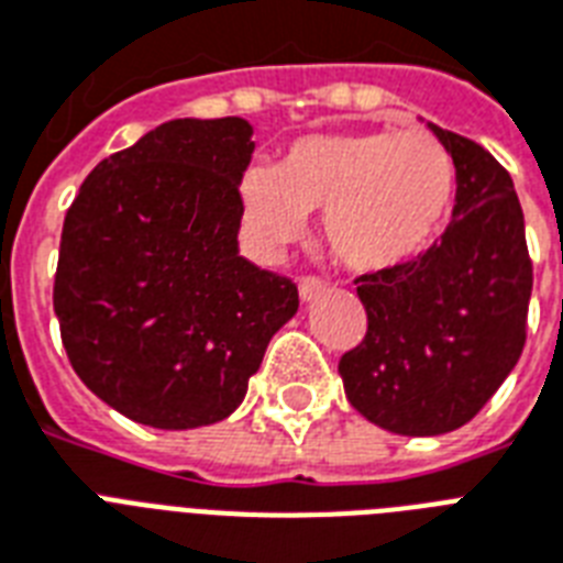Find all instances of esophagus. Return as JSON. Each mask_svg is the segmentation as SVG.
<instances>
[{
    "mask_svg": "<svg viewBox=\"0 0 563 563\" xmlns=\"http://www.w3.org/2000/svg\"><path fill=\"white\" fill-rule=\"evenodd\" d=\"M298 291H300V300H312L318 298L321 291H327V283L321 280V277H316V274H307V277H300Z\"/></svg>",
    "mask_w": 563,
    "mask_h": 563,
    "instance_id": "34e87169",
    "label": "esophagus"
}]
</instances>
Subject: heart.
<instances>
[{
  "instance_id": "heart-1",
  "label": "heart",
  "mask_w": 563,
  "mask_h": 563,
  "mask_svg": "<svg viewBox=\"0 0 563 563\" xmlns=\"http://www.w3.org/2000/svg\"><path fill=\"white\" fill-rule=\"evenodd\" d=\"M453 201V154L420 128L300 136L277 166L256 163L239 178L242 219L265 254L324 209L321 236L353 272H388L423 254Z\"/></svg>"
}]
</instances>
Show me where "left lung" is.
I'll use <instances>...</instances> for the list:
<instances>
[{"label":"left lung","mask_w":563,"mask_h":563,"mask_svg":"<svg viewBox=\"0 0 563 563\" xmlns=\"http://www.w3.org/2000/svg\"><path fill=\"white\" fill-rule=\"evenodd\" d=\"M455 161V207L435 245L356 277L368 333L339 362L360 415L397 435H444L520 360L532 260L515 184L479 143L429 125Z\"/></svg>","instance_id":"obj_1"}]
</instances>
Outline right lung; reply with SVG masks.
I'll return each instance as SVG.
<instances>
[{
    "mask_svg": "<svg viewBox=\"0 0 563 563\" xmlns=\"http://www.w3.org/2000/svg\"><path fill=\"white\" fill-rule=\"evenodd\" d=\"M245 119H172L110 154L66 210L55 316L75 374L154 429L224 420L245 400L298 286L239 256Z\"/></svg>",
    "mask_w": 563,
    "mask_h": 563,
    "instance_id": "1",
    "label": "right lung"
}]
</instances>
